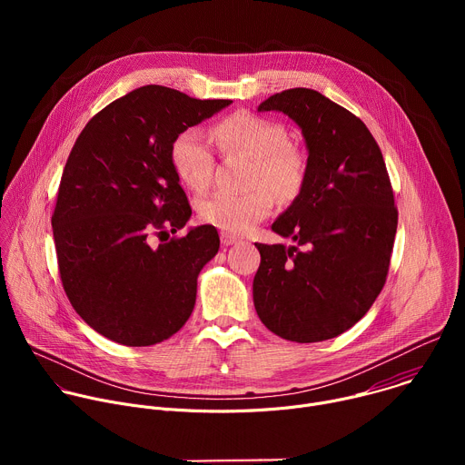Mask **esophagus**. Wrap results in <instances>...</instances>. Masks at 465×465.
Instances as JSON below:
<instances>
[{
	"label": "esophagus",
	"mask_w": 465,
	"mask_h": 465,
	"mask_svg": "<svg viewBox=\"0 0 465 465\" xmlns=\"http://www.w3.org/2000/svg\"><path fill=\"white\" fill-rule=\"evenodd\" d=\"M221 241H223L224 246H232V244H235L239 239H237L235 235L228 233V232H223V233H221Z\"/></svg>",
	"instance_id": "1"
}]
</instances>
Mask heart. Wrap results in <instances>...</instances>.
Returning <instances> with one entry per match:
<instances>
[{"mask_svg": "<svg viewBox=\"0 0 465 465\" xmlns=\"http://www.w3.org/2000/svg\"><path fill=\"white\" fill-rule=\"evenodd\" d=\"M210 138L224 154H242L253 160L248 193L217 191L198 204V217L228 233H246L274 210V196L292 201L303 187L307 160L289 142L287 128L272 119L235 114L219 121ZM171 162L180 180L194 191L210 185L213 174V153L203 132L187 128L174 138Z\"/></svg>", "mask_w": 465, "mask_h": 465, "instance_id": "heart-1", "label": "heart"}]
</instances>
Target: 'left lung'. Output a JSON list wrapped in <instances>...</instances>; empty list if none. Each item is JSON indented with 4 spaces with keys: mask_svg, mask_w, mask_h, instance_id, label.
Returning a JSON list of instances; mask_svg holds the SVG:
<instances>
[{
    "mask_svg": "<svg viewBox=\"0 0 465 465\" xmlns=\"http://www.w3.org/2000/svg\"><path fill=\"white\" fill-rule=\"evenodd\" d=\"M257 110L287 114L309 151L303 187L272 224L294 244L255 242L257 316L291 342L335 339L386 282L397 208L382 153L357 115L316 90H285Z\"/></svg>",
    "mask_w": 465,
    "mask_h": 465,
    "instance_id": "obj_1",
    "label": "left lung"
}]
</instances>
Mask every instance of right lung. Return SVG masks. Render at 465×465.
<instances>
[{
    "instance_id": "1",
    "label": "right lung",
    "mask_w": 465,
    "mask_h": 465,
    "mask_svg": "<svg viewBox=\"0 0 465 465\" xmlns=\"http://www.w3.org/2000/svg\"><path fill=\"white\" fill-rule=\"evenodd\" d=\"M228 104L149 84L104 106L77 138L51 226L65 296L99 335L153 346L191 316L196 278L221 241L210 224L162 239L191 217L171 147Z\"/></svg>"
}]
</instances>
